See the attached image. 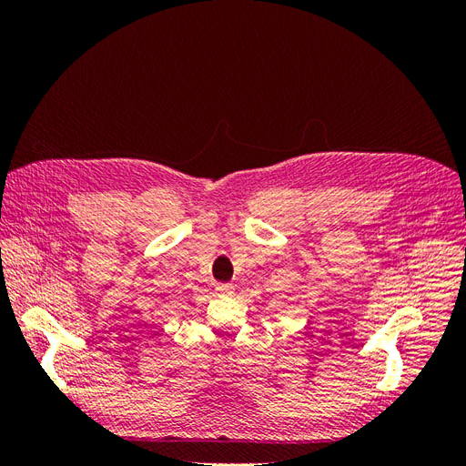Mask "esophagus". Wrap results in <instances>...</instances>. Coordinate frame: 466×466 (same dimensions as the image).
Listing matches in <instances>:
<instances>
[{"label": "esophagus", "mask_w": 466, "mask_h": 466, "mask_svg": "<svg viewBox=\"0 0 466 466\" xmlns=\"http://www.w3.org/2000/svg\"><path fill=\"white\" fill-rule=\"evenodd\" d=\"M216 293L223 295V298H228V295L235 293V286L233 284H218L216 286Z\"/></svg>", "instance_id": "34e87169"}]
</instances>
